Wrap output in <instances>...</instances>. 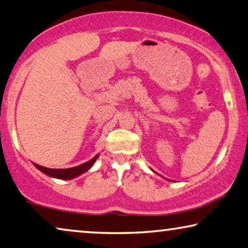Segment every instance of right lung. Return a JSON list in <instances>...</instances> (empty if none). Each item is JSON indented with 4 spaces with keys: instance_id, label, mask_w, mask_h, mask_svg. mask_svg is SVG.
Returning a JSON list of instances; mask_svg holds the SVG:
<instances>
[{
    "instance_id": "obj_1",
    "label": "right lung",
    "mask_w": 248,
    "mask_h": 248,
    "mask_svg": "<svg viewBox=\"0 0 248 248\" xmlns=\"http://www.w3.org/2000/svg\"><path fill=\"white\" fill-rule=\"evenodd\" d=\"M99 155H95V156L92 158L84 164L77 166V167H72V168H66V169H51V168H46L43 167V166H40L38 164H33L35 166L36 168L39 169L40 171H42L43 173H46V176L52 177V178H57V179H62V180H68V179H73L76 177L82 175L86 171H88L90 169L93 164L95 162V160L98 159Z\"/></svg>"
}]
</instances>
